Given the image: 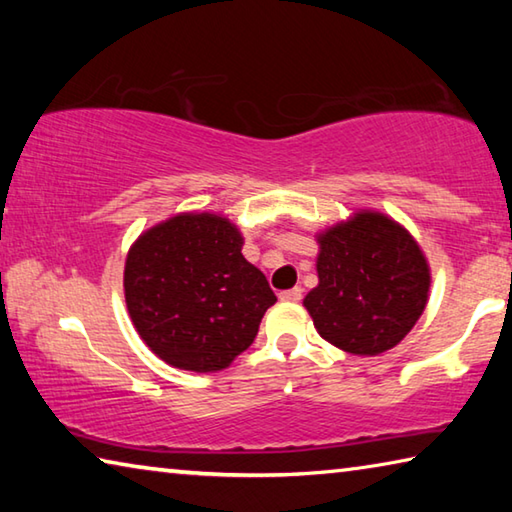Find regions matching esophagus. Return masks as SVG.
<instances>
[{
  "instance_id": "34e87169",
  "label": "esophagus",
  "mask_w": 512,
  "mask_h": 512,
  "mask_svg": "<svg viewBox=\"0 0 512 512\" xmlns=\"http://www.w3.org/2000/svg\"><path fill=\"white\" fill-rule=\"evenodd\" d=\"M280 300L282 302H298V300H302V289L300 287H293L289 291H282L280 293Z\"/></svg>"
}]
</instances>
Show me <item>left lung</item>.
<instances>
[{"label":"left lung","mask_w":512,"mask_h":512,"mask_svg":"<svg viewBox=\"0 0 512 512\" xmlns=\"http://www.w3.org/2000/svg\"><path fill=\"white\" fill-rule=\"evenodd\" d=\"M318 287L302 305L318 334L343 352L375 357L395 348L427 307L431 273L409 230L361 210L316 237Z\"/></svg>","instance_id":"8db88e82"}]
</instances>
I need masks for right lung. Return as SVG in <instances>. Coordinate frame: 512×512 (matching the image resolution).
Returning <instances> with one entry per match:
<instances>
[{"label":"right lung","instance_id":"right-lung-1","mask_svg":"<svg viewBox=\"0 0 512 512\" xmlns=\"http://www.w3.org/2000/svg\"><path fill=\"white\" fill-rule=\"evenodd\" d=\"M241 246L244 237L225 216L183 212L153 225L128 250V314L169 366L223 370L255 341L277 298Z\"/></svg>","mask_w":512,"mask_h":512}]
</instances>
